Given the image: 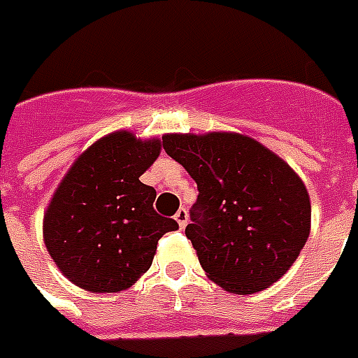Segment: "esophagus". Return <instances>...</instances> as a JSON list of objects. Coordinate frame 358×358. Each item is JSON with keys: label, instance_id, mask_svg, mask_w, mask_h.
Returning a JSON list of instances; mask_svg holds the SVG:
<instances>
[{"label": "esophagus", "instance_id": "1", "mask_svg": "<svg viewBox=\"0 0 358 358\" xmlns=\"http://www.w3.org/2000/svg\"><path fill=\"white\" fill-rule=\"evenodd\" d=\"M176 220H177V224H179V228L187 227V222H189V213H187V209L185 208L179 209V211L176 213Z\"/></svg>", "mask_w": 358, "mask_h": 358}]
</instances>
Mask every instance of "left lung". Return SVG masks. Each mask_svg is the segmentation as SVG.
<instances>
[{
	"label": "left lung",
	"mask_w": 358,
	"mask_h": 358,
	"mask_svg": "<svg viewBox=\"0 0 358 358\" xmlns=\"http://www.w3.org/2000/svg\"><path fill=\"white\" fill-rule=\"evenodd\" d=\"M162 145L198 185L185 234L208 278L234 294L283 278L311 228L310 194L294 169L232 131L168 134Z\"/></svg>",
	"instance_id": "1"
}]
</instances>
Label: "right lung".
<instances>
[{"instance_id":"add662e5","label":"right lung","mask_w":358,"mask_h":358,"mask_svg":"<svg viewBox=\"0 0 358 358\" xmlns=\"http://www.w3.org/2000/svg\"><path fill=\"white\" fill-rule=\"evenodd\" d=\"M160 139L113 131L90 145L58 185L43 219V240L58 270L90 292H118L149 270L158 240L179 228L160 217L157 190L139 177Z\"/></svg>"}]
</instances>
